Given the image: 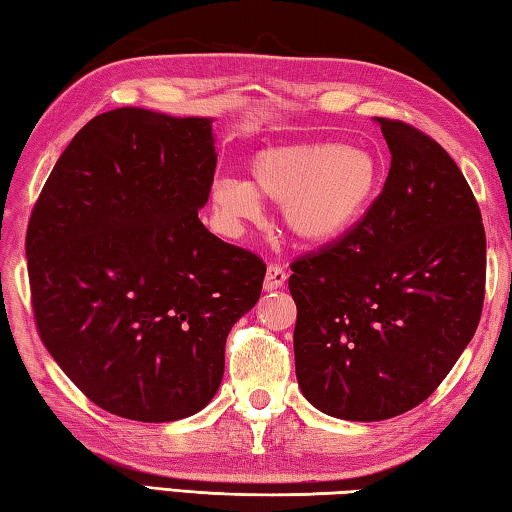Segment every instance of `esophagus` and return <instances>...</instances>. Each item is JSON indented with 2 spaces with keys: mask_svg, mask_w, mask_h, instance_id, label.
I'll list each match as a JSON object with an SVG mask.
<instances>
[{
  "mask_svg": "<svg viewBox=\"0 0 512 512\" xmlns=\"http://www.w3.org/2000/svg\"><path fill=\"white\" fill-rule=\"evenodd\" d=\"M284 282H287V271H284L282 266L271 264L266 268V277H264V289L266 291H275L284 287Z\"/></svg>",
  "mask_w": 512,
  "mask_h": 512,
  "instance_id": "esophagus-1",
  "label": "esophagus"
}]
</instances>
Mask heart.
Wrapping results in <instances>:
<instances>
[{
	"mask_svg": "<svg viewBox=\"0 0 512 512\" xmlns=\"http://www.w3.org/2000/svg\"><path fill=\"white\" fill-rule=\"evenodd\" d=\"M250 183L219 178L210 189L216 221L237 237L262 219V201L280 205V219L302 244L323 246L357 225L377 194L375 153L339 142H298L257 153Z\"/></svg>",
	"mask_w": 512,
	"mask_h": 512,
	"instance_id": "b5f03b06",
	"label": "heart"
}]
</instances>
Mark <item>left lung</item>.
<instances>
[{
    "label": "left lung",
    "instance_id": "left-lung-1",
    "mask_svg": "<svg viewBox=\"0 0 512 512\" xmlns=\"http://www.w3.org/2000/svg\"><path fill=\"white\" fill-rule=\"evenodd\" d=\"M377 121L391 149L384 189L289 277L300 391L354 422L427 400L472 341L485 293V230L461 169L418 128Z\"/></svg>",
    "mask_w": 512,
    "mask_h": 512
}]
</instances>
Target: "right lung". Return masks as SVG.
Segmentation results:
<instances>
[{"instance_id":"right-lung-1","label":"right lung","mask_w":512,"mask_h":512,"mask_svg":"<svg viewBox=\"0 0 512 512\" xmlns=\"http://www.w3.org/2000/svg\"><path fill=\"white\" fill-rule=\"evenodd\" d=\"M212 119L117 108L51 169L27 230L42 343L103 411L171 422L210 404L225 339L259 300L266 264L198 219Z\"/></svg>"}]
</instances>
